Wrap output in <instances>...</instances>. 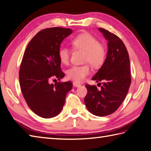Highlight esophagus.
<instances>
[{
  "label": "esophagus",
  "instance_id": "1",
  "mask_svg": "<svg viewBox=\"0 0 151 151\" xmlns=\"http://www.w3.org/2000/svg\"><path fill=\"white\" fill-rule=\"evenodd\" d=\"M73 86H75V87H80V86H81V84H80L78 82H73Z\"/></svg>",
  "mask_w": 151,
  "mask_h": 151
}]
</instances>
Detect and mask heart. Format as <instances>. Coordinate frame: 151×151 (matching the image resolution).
Here are the masks:
<instances>
[{"instance_id": "b5f03b06", "label": "heart", "mask_w": 151, "mask_h": 151, "mask_svg": "<svg viewBox=\"0 0 151 151\" xmlns=\"http://www.w3.org/2000/svg\"><path fill=\"white\" fill-rule=\"evenodd\" d=\"M71 45L76 49L84 51V62L98 68L103 65L106 57V51L104 47L99 43V41L90 34L84 32L78 35L71 41ZM58 58L61 63L67 65L69 62L70 52L65 47L58 49ZM91 73L89 64L81 66H73L67 70V76L69 80L76 82H82Z\"/></svg>"}]
</instances>
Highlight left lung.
<instances>
[{
  "label": "left lung",
  "instance_id": "1",
  "mask_svg": "<svg viewBox=\"0 0 151 151\" xmlns=\"http://www.w3.org/2000/svg\"><path fill=\"white\" fill-rule=\"evenodd\" d=\"M99 30L108 41V50L104 63L92 80L104 82L99 90L95 85H86L88 93L84 102L89 112L102 117L113 114L120 106L129 91L131 75L129 53L123 41L107 30Z\"/></svg>",
  "mask_w": 151,
  "mask_h": 151
}]
</instances>
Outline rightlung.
I'll use <instances>...</instances> for the list:
<instances>
[{"mask_svg": "<svg viewBox=\"0 0 151 151\" xmlns=\"http://www.w3.org/2000/svg\"><path fill=\"white\" fill-rule=\"evenodd\" d=\"M72 32L62 27L41 30L24 51L19 73L22 94L29 108L41 117L58 114L73 88L70 82L50 84V80L60 81L65 76L58 52L62 41Z\"/></svg>", "mask_w": 151, "mask_h": 151, "instance_id": "right-lung-1", "label": "right lung"}]
</instances>
